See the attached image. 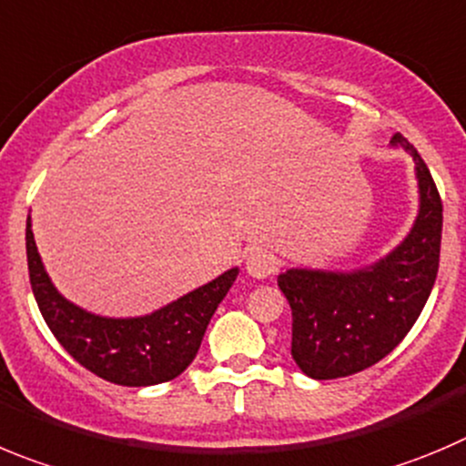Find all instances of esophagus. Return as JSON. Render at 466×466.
<instances>
[{
	"instance_id": "obj_1",
	"label": "esophagus",
	"mask_w": 466,
	"mask_h": 466,
	"mask_svg": "<svg viewBox=\"0 0 466 466\" xmlns=\"http://www.w3.org/2000/svg\"><path fill=\"white\" fill-rule=\"evenodd\" d=\"M246 271L248 276L258 278V280L268 278L276 271V258L271 253H267V250H250L246 258Z\"/></svg>"
}]
</instances>
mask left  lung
Wrapping results in <instances>:
<instances>
[{"label":"left lung","instance_id":"1","mask_svg":"<svg viewBox=\"0 0 466 466\" xmlns=\"http://www.w3.org/2000/svg\"><path fill=\"white\" fill-rule=\"evenodd\" d=\"M419 181V216L410 234L375 264L354 271L287 268L278 287L292 308V359L312 380L365 370L402 342L419 319L439 268L441 198L428 165L404 140Z\"/></svg>","mask_w":466,"mask_h":466}]
</instances>
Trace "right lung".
I'll return each mask as SVG.
<instances>
[{"label": "right lung", "instance_id": "obj_1", "mask_svg": "<svg viewBox=\"0 0 466 466\" xmlns=\"http://www.w3.org/2000/svg\"><path fill=\"white\" fill-rule=\"evenodd\" d=\"M27 264L38 310L59 345L89 372L119 386H154L179 377L193 363L218 303L238 268L142 317H101L56 292L38 255L27 218Z\"/></svg>", "mask_w": 466, "mask_h": 466}]
</instances>
